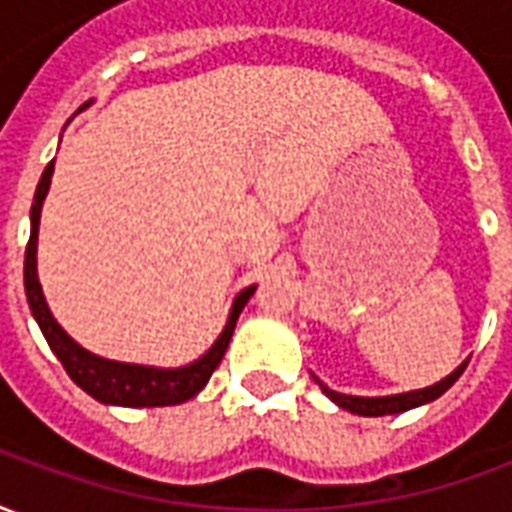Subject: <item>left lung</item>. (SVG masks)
Returning <instances> with one entry per match:
<instances>
[{"mask_svg": "<svg viewBox=\"0 0 512 512\" xmlns=\"http://www.w3.org/2000/svg\"><path fill=\"white\" fill-rule=\"evenodd\" d=\"M469 362H461V365L452 370L450 376L441 378L433 386H425V389H414V392H400V395H384V397H359V395H343V392H334L329 386L323 384L321 378H315V384L321 386L323 395L334 400L337 406L345 408V411H351V414H359V417H386V414H403L408 408H417L425 406L430 400H436L441 397L447 389H450L458 378L463 376V370H466Z\"/></svg>", "mask_w": 512, "mask_h": 512, "instance_id": "8db88e82", "label": "left lung"}]
</instances>
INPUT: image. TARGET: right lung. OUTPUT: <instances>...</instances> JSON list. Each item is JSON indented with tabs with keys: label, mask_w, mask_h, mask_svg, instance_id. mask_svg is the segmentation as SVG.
Masks as SVG:
<instances>
[{
	"label": "right lung",
	"mask_w": 512,
	"mask_h": 512,
	"mask_svg": "<svg viewBox=\"0 0 512 512\" xmlns=\"http://www.w3.org/2000/svg\"><path fill=\"white\" fill-rule=\"evenodd\" d=\"M93 104L87 101L82 109ZM79 109V112H82ZM51 175H54V161L43 169L38 189H35V202L29 211V244L27 255H24V290H27L29 310L32 318L38 321L40 332L46 337V343L60 359L65 373L82 386L84 392L95 400H101L106 406H128V408H156V406H178L186 403L189 397L202 392V386L208 384L213 370L222 362L224 351L230 345V337L235 332V321L246 307V301L252 299L257 285H249L238 296H235L227 323H224L222 334L216 337V343L189 365L183 367H153V365H134V362H115V359H104V356L87 351L73 340L71 334L62 329L57 318L51 315L43 288L38 279V230H40V211H43V200L49 194Z\"/></svg>",
	"instance_id": "1"
}]
</instances>
